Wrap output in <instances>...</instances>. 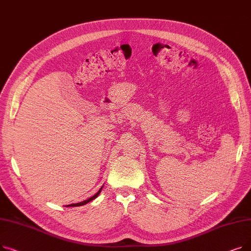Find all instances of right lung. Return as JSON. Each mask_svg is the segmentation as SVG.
<instances>
[{
  "label": "right lung",
  "mask_w": 251,
  "mask_h": 251,
  "mask_svg": "<svg viewBox=\"0 0 251 251\" xmlns=\"http://www.w3.org/2000/svg\"><path fill=\"white\" fill-rule=\"evenodd\" d=\"M101 188H102V186L100 187V189L94 195V196H91L90 199H88V200H86V201H81V202H78V203H72V204H69V205H67V206H80V205H84V204H86L87 202H89V201H94L95 199H97V197L99 196V194L100 193V191H101Z\"/></svg>",
  "instance_id": "1"
}]
</instances>
